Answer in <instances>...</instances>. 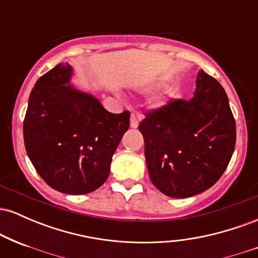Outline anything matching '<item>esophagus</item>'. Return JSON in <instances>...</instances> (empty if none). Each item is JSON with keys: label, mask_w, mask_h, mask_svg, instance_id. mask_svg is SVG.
<instances>
[{"label": "esophagus", "mask_w": 258, "mask_h": 258, "mask_svg": "<svg viewBox=\"0 0 258 258\" xmlns=\"http://www.w3.org/2000/svg\"><path fill=\"white\" fill-rule=\"evenodd\" d=\"M139 119H141V117L139 116H137V115L136 114H131V127L132 128H137L138 127V123H139Z\"/></svg>", "instance_id": "1"}]
</instances>
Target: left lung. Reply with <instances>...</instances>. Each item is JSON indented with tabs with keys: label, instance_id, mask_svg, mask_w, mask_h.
I'll return each instance as SVG.
<instances>
[{
	"label": "left lung",
	"instance_id": "left-lung-1",
	"mask_svg": "<svg viewBox=\"0 0 258 258\" xmlns=\"http://www.w3.org/2000/svg\"><path fill=\"white\" fill-rule=\"evenodd\" d=\"M153 184L171 198L203 193L221 178L235 148L236 128L226 91L201 70L189 100L170 99L139 123Z\"/></svg>",
	"mask_w": 258,
	"mask_h": 258
}]
</instances>
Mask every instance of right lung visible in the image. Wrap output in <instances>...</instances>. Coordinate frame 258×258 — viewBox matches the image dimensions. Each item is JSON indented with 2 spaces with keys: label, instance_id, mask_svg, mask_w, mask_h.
Listing matches in <instances>:
<instances>
[{
  "label": "right lung",
  "instance_id": "add662e5",
  "mask_svg": "<svg viewBox=\"0 0 258 258\" xmlns=\"http://www.w3.org/2000/svg\"><path fill=\"white\" fill-rule=\"evenodd\" d=\"M70 65L41 76L29 98L23 133L41 178L65 194H87L108 178L111 158L130 127V111L112 114L69 84Z\"/></svg>",
  "mask_w": 258,
  "mask_h": 258
}]
</instances>
